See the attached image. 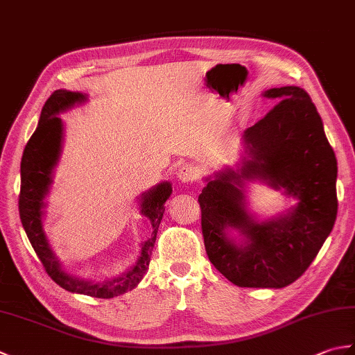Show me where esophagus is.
<instances>
[{"mask_svg":"<svg viewBox=\"0 0 355 355\" xmlns=\"http://www.w3.org/2000/svg\"><path fill=\"white\" fill-rule=\"evenodd\" d=\"M177 177L182 183H192L193 180L198 177V172H197V168H195V166L183 164V166H180V168H178Z\"/></svg>","mask_w":355,"mask_h":355,"instance_id":"1","label":"esophagus"}]
</instances>
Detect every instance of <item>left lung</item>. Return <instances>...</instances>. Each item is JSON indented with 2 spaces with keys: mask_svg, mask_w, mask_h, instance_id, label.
Instances as JSON below:
<instances>
[{
  "mask_svg": "<svg viewBox=\"0 0 355 355\" xmlns=\"http://www.w3.org/2000/svg\"><path fill=\"white\" fill-rule=\"evenodd\" d=\"M273 110L243 134V166L207 177L198 197L209 261L232 284L282 288L305 273L334 227L337 160L311 97L299 87L267 89ZM281 187L298 205L258 223L248 214L247 181ZM238 230L243 239L230 236Z\"/></svg>",
  "mask_w": 355,
  "mask_h": 355,
  "instance_id": "8db88e82",
  "label": "left lung"
}]
</instances>
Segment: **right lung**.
<instances>
[{"mask_svg":"<svg viewBox=\"0 0 355 355\" xmlns=\"http://www.w3.org/2000/svg\"><path fill=\"white\" fill-rule=\"evenodd\" d=\"M84 102H87L85 94L69 92V89H56L45 102L41 111L40 123L27 141L24 154H22L21 192L18 201L19 216L30 244L35 248L37 258L41 259L45 271L53 281L67 291L87 294V296L99 299H110L131 291L145 276L157 239L158 225H160L164 214V202L171 197L172 187L169 182H164L141 193L140 214L149 220L150 225H153V233L141 244L140 256L130 270L116 277L105 279L103 282L87 281V279L67 273L56 254L51 252L47 236H45L42 224L45 207L44 200L50 191L53 183V169L58 164L62 150L64 123L58 114Z\"/></svg>","mask_w":355,"mask_h":355,"instance_id":"1","label":"right lung"}]
</instances>
